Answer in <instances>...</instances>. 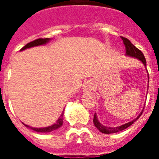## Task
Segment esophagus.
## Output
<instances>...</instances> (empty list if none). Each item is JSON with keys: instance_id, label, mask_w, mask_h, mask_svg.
I'll return each instance as SVG.
<instances>
[{"instance_id": "1", "label": "esophagus", "mask_w": 159, "mask_h": 159, "mask_svg": "<svg viewBox=\"0 0 159 159\" xmlns=\"http://www.w3.org/2000/svg\"><path fill=\"white\" fill-rule=\"evenodd\" d=\"M92 88H93V83H92L91 81H89V82H87V83L84 84L83 89L84 92H89V91H90V90L92 89Z\"/></svg>"}]
</instances>
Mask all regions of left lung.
Listing matches in <instances>:
<instances>
[{
  "label": "left lung",
  "instance_id": "8db88e82",
  "mask_svg": "<svg viewBox=\"0 0 159 159\" xmlns=\"http://www.w3.org/2000/svg\"><path fill=\"white\" fill-rule=\"evenodd\" d=\"M122 40L123 41V43H124V45H125V50H126V53H125V55L129 56V57H132V58H134V59H139L140 62L142 63L144 66H145V67H147V61H146L145 56H144V54L142 53V52L137 48L135 46H134L133 44L130 42L129 40H128L127 38H125V37H122ZM147 76H148V82H149V76H148V74H147ZM147 90H148V88H147ZM143 109H142V111H141V112L137 116L136 118H134V119L131 120L130 122H128V123H123V125H120V126H117V127H109V126H106V125H103V124L99 121V119H98V117H97V114L94 113L93 120V124H94V126L96 127L97 129H98V130H100L101 133H103V134L117 133V132H120V131L124 130L125 129H127V128H129L130 125H132V124H133V123L140 117V115H141L142 112H143Z\"/></svg>",
  "mask_w": 159,
  "mask_h": 159
}]
</instances>
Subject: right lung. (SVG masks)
Listing matches in <instances>:
<instances>
[{"mask_svg": "<svg viewBox=\"0 0 159 159\" xmlns=\"http://www.w3.org/2000/svg\"><path fill=\"white\" fill-rule=\"evenodd\" d=\"M51 38H39V39H36L33 42H30L29 43H27L24 48L20 49V51H24L27 48H34V47H37V46H42L45 45L47 43H48L50 41H51ZM63 117H64V111H62V114L60 115V117H59V119L56 121V123H54L52 125L48 127H44V128H34V127H30L27 124H25L23 123V124L25 127H27L30 129H32L36 132H38V133H49V132H52V131H54V130L58 129L60 127L63 125Z\"/></svg>", "mask_w": 159, "mask_h": 159, "instance_id": "right-lung-1", "label": "right lung"}]
</instances>
